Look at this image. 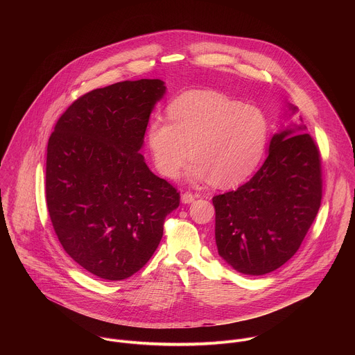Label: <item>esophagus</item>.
<instances>
[{"instance_id": "1", "label": "esophagus", "mask_w": 355, "mask_h": 355, "mask_svg": "<svg viewBox=\"0 0 355 355\" xmlns=\"http://www.w3.org/2000/svg\"><path fill=\"white\" fill-rule=\"evenodd\" d=\"M194 200H196V197L191 193H183L182 197H180V201H182V203H184V205L194 202Z\"/></svg>"}]
</instances>
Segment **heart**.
<instances>
[{"instance_id":"obj_1","label":"heart","mask_w":355,"mask_h":355,"mask_svg":"<svg viewBox=\"0 0 355 355\" xmlns=\"http://www.w3.org/2000/svg\"><path fill=\"white\" fill-rule=\"evenodd\" d=\"M169 123L154 119L146 142L155 169L175 178L190 155L184 178L213 180L220 187L239 184L253 173L268 142L263 112L214 92L186 93L169 103Z\"/></svg>"}]
</instances>
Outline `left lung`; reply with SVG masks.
I'll use <instances>...</instances> for the list:
<instances>
[{
  "label": "left lung",
  "mask_w": 355,
  "mask_h": 355,
  "mask_svg": "<svg viewBox=\"0 0 355 355\" xmlns=\"http://www.w3.org/2000/svg\"><path fill=\"white\" fill-rule=\"evenodd\" d=\"M298 109L286 103L283 120ZM320 153L306 125L282 123L268 157L235 191L213 197L218 255L236 272L259 276L300 249L321 205Z\"/></svg>",
  "instance_id": "obj_1"
}]
</instances>
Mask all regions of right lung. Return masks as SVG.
I'll use <instances>...</instances> for the list:
<instances>
[{"label":"right lung","mask_w":355,"mask_h":355,"mask_svg":"<svg viewBox=\"0 0 355 355\" xmlns=\"http://www.w3.org/2000/svg\"><path fill=\"white\" fill-rule=\"evenodd\" d=\"M159 79L93 90L58 119L48 144L46 203L67 254L105 280H124L152 257L179 193L155 176L141 149Z\"/></svg>","instance_id":"1"}]
</instances>
